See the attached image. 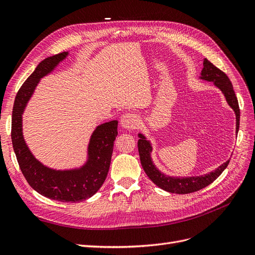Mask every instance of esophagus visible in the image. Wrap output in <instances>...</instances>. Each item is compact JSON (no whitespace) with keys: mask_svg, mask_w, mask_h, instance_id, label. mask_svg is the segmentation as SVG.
<instances>
[{"mask_svg":"<svg viewBox=\"0 0 255 255\" xmlns=\"http://www.w3.org/2000/svg\"><path fill=\"white\" fill-rule=\"evenodd\" d=\"M139 118L135 114H126L123 115L120 120V125L123 128L127 129H134L139 126Z\"/></svg>","mask_w":255,"mask_h":255,"instance_id":"1","label":"esophagus"}]
</instances>
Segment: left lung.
<instances>
[{"label":"left lung","instance_id":"8db88e82","mask_svg":"<svg viewBox=\"0 0 255 255\" xmlns=\"http://www.w3.org/2000/svg\"><path fill=\"white\" fill-rule=\"evenodd\" d=\"M199 79L214 83L215 86L221 90L229 106L235 113L237 133L239 128V117H241V113H239L238 101L233 89V85L231 83L227 74L225 72H222L217 67H215L211 61H208L206 58H204L203 69L201 73H200ZM138 137H139V140H138V152H139L140 163L144 172L149 176V179L154 184L157 185L159 188L164 189L168 192H172V194H190V192H195L208 186V185L212 184L223 172V170H225L230 163V160H227L226 163H223L221 166L216 169V170L203 175L182 177L170 176L159 171L157 167L153 164V160L151 157V142L149 140H146L145 136L141 133L138 134Z\"/></svg>","mask_w":255,"mask_h":255}]
</instances>
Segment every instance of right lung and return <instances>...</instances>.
I'll list each match as a JSON object with an SVG mask.
<instances>
[{
  "mask_svg": "<svg viewBox=\"0 0 255 255\" xmlns=\"http://www.w3.org/2000/svg\"><path fill=\"white\" fill-rule=\"evenodd\" d=\"M69 55L63 52L43 59L22 85L14 99L11 119V141L20 169L30 187L49 199L60 202H80L94 196L110 170L118 121L102 123L90 136L87 159L79 168L57 170L44 166L30 152L22 128V115L38 83Z\"/></svg>",
  "mask_w": 255,
  "mask_h": 255,
  "instance_id": "obj_1",
  "label": "right lung"
}]
</instances>
